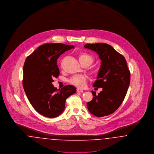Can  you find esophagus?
I'll return each instance as SVG.
<instances>
[{"instance_id": "1", "label": "esophagus", "mask_w": 154, "mask_h": 154, "mask_svg": "<svg viewBox=\"0 0 154 154\" xmlns=\"http://www.w3.org/2000/svg\"><path fill=\"white\" fill-rule=\"evenodd\" d=\"M77 91L78 92H83V90L82 89H81V88H77Z\"/></svg>"}]
</instances>
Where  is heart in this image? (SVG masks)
Segmentation results:
<instances>
[{"label": "heart", "mask_w": 154, "mask_h": 154, "mask_svg": "<svg viewBox=\"0 0 154 154\" xmlns=\"http://www.w3.org/2000/svg\"><path fill=\"white\" fill-rule=\"evenodd\" d=\"M78 57L82 65L84 64H87L89 66L92 64L94 61V58L87 52H81L79 54ZM86 80L87 78L85 76L82 75H78L73 76L72 78H71L69 81L71 84L77 87H82L85 85Z\"/></svg>", "instance_id": "b5f03b06"}]
</instances>
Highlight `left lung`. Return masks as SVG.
I'll return each mask as SVG.
<instances>
[{"mask_svg":"<svg viewBox=\"0 0 154 154\" xmlns=\"http://www.w3.org/2000/svg\"><path fill=\"white\" fill-rule=\"evenodd\" d=\"M84 47L95 51L102 60L93 87L102 88V91L98 95L92 91L93 99L87 103L88 110L97 117L109 116L117 110L124 100L130 84V71L124 57L110 45L87 44Z\"/></svg>","mask_w":154,"mask_h":154,"instance_id":"1","label":"left lung"}]
</instances>
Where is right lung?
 <instances>
[{
  "mask_svg": "<svg viewBox=\"0 0 154 154\" xmlns=\"http://www.w3.org/2000/svg\"><path fill=\"white\" fill-rule=\"evenodd\" d=\"M73 45L47 43L39 46L25 61L23 87L33 108L48 118L58 117L64 111L66 99L75 93L76 88L67 85L60 89L52 82L59 70L57 59L65 52L74 48Z\"/></svg>",
  "mask_w": 154,
  "mask_h": 154,
  "instance_id": "add662e5",
  "label": "right lung"
}]
</instances>
